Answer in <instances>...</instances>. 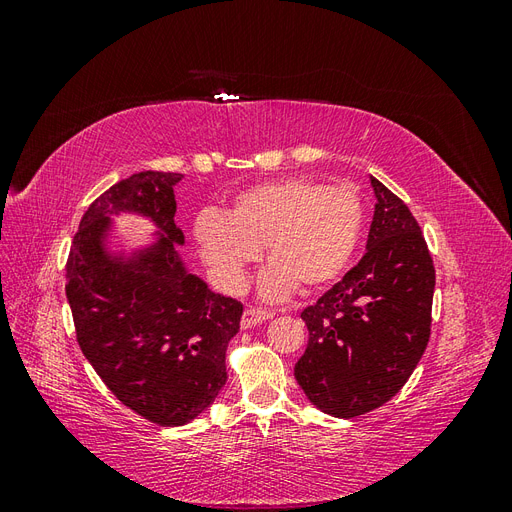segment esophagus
<instances>
[{
	"mask_svg": "<svg viewBox=\"0 0 512 512\" xmlns=\"http://www.w3.org/2000/svg\"><path fill=\"white\" fill-rule=\"evenodd\" d=\"M273 318V312H265V309L258 307H247L241 316V329H252L256 324H262Z\"/></svg>",
	"mask_w": 512,
	"mask_h": 512,
	"instance_id": "34e87169",
	"label": "esophagus"
}]
</instances>
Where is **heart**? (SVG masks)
Returning a JSON list of instances; mask_svg holds the SVG:
<instances>
[{"label":"heart","mask_w":512,"mask_h":512,"mask_svg":"<svg viewBox=\"0 0 512 512\" xmlns=\"http://www.w3.org/2000/svg\"><path fill=\"white\" fill-rule=\"evenodd\" d=\"M363 222V200L352 185L286 177L241 190L226 213H198L192 237L228 292L245 286L247 269L267 245L273 265L260 277V297L277 301L297 286L312 292L333 284L359 247Z\"/></svg>","instance_id":"heart-1"}]
</instances>
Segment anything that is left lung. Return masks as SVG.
Here are the masks:
<instances>
[{"instance_id": "obj_1", "label": "left lung", "mask_w": 512, "mask_h": 512, "mask_svg": "<svg viewBox=\"0 0 512 512\" xmlns=\"http://www.w3.org/2000/svg\"><path fill=\"white\" fill-rule=\"evenodd\" d=\"M374 220L367 252L342 282L303 309L309 342L294 378L309 404L354 418L408 382L429 342L436 271L414 215L369 177Z\"/></svg>"}]
</instances>
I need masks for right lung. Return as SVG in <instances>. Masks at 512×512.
Listing matches in <instances>:
<instances>
[{
    "label": "right lung",
    "mask_w": 512,
    "mask_h": 512,
    "mask_svg": "<svg viewBox=\"0 0 512 512\" xmlns=\"http://www.w3.org/2000/svg\"><path fill=\"white\" fill-rule=\"evenodd\" d=\"M181 179L143 170L106 190L83 215L66 271L85 359L123 406L162 427L188 425L213 406L243 314L177 250L185 245L175 224ZM121 214L150 222L141 244L118 230Z\"/></svg>",
    "instance_id": "add662e5"
}]
</instances>
